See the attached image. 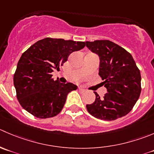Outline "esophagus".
Segmentation results:
<instances>
[{"label":"esophagus","instance_id":"34e87169","mask_svg":"<svg viewBox=\"0 0 154 154\" xmlns=\"http://www.w3.org/2000/svg\"><path fill=\"white\" fill-rule=\"evenodd\" d=\"M78 89H79V91H80V92H85V89H83V88L79 87V88H78Z\"/></svg>","mask_w":154,"mask_h":154}]
</instances>
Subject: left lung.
Returning a JSON list of instances; mask_svg holds the SVG:
<instances>
[{
    "mask_svg": "<svg viewBox=\"0 0 154 154\" xmlns=\"http://www.w3.org/2000/svg\"><path fill=\"white\" fill-rule=\"evenodd\" d=\"M90 51L99 57L98 74L107 93L100 98L96 92L88 112L95 118L114 120L129 113L141 94V73L132 55L110 41L86 42Z\"/></svg>",
    "mask_w": 154,
    "mask_h": 154,
    "instance_id": "1",
    "label": "left lung"
}]
</instances>
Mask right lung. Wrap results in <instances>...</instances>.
I'll list each match as a JSON object with an SVG mask.
<instances>
[{
    "label": "right lung",
    "instance_id": "1",
    "mask_svg": "<svg viewBox=\"0 0 154 154\" xmlns=\"http://www.w3.org/2000/svg\"><path fill=\"white\" fill-rule=\"evenodd\" d=\"M85 47V42L47 37L22 53L13 77L16 96L21 106L38 118L56 116L62 110L70 92L77 86L52 78L71 53Z\"/></svg>",
    "mask_w": 154,
    "mask_h": 154
}]
</instances>
